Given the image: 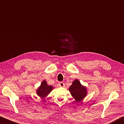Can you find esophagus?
Returning a JSON list of instances; mask_svg holds the SVG:
<instances>
[{
  "label": "esophagus",
  "mask_w": 124,
  "mask_h": 124,
  "mask_svg": "<svg viewBox=\"0 0 124 124\" xmlns=\"http://www.w3.org/2000/svg\"><path fill=\"white\" fill-rule=\"evenodd\" d=\"M59 86H60V87H62V88H63V87H64V86H65V84L63 83V82H60L59 84Z\"/></svg>",
  "instance_id": "esophagus-1"
}]
</instances>
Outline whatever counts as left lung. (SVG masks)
Returning <instances> with one entry per match:
<instances>
[{"label": "left lung", "mask_w": 124, "mask_h": 124, "mask_svg": "<svg viewBox=\"0 0 124 124\" xmlns=\"http://www.w3.org/2000/svg\"><path fill=\"white\" fill-rule=\"evenodd\" d=\"M69 91L76 102L81 101L87 94L86 87L82 85L78 79H75L69 88Z\"/></svg>", "instance_id": "obj_1"}]
</instances>
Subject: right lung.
I'll list each match as a JSON object with an SVG mask.
<instances>
[{
  "mask_svg": "<svg viewBox=\"0 0 124 124\" xmlns=\"http://www.w3.org/2000/svg\"><path fill=\"white\" fill-rule=\"evenodd\" d=\"M53 89V86L48 85L46 81H43L41 83L40 87L37 89V94H38V96L43 98V97L47 96Z\"/></svg>",
  "mask_w": 124,
  "mask_h": 124,
  "instance_id": "1",
  "label": "right lung"
}]
</instances>
